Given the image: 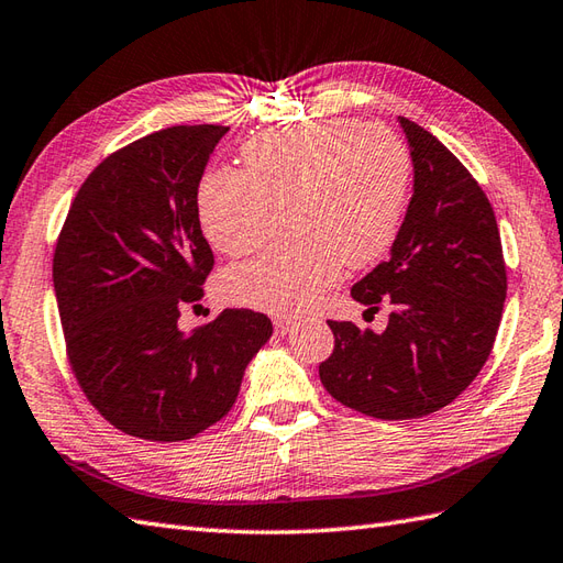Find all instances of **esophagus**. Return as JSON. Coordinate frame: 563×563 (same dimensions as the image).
<instances>
[{
	"label": "esophagus",
	"instance_id": "1",
	"mask_svg": "<svg viewBox=\"0 0 563 563\" xmlns=\"http://www.w3.org/2000/svg\"><path fill=\"white\" fill-rule=\"evenodd\" d=\"M276 333H280V335H287L290 331H295V325H297V321L292 319V317H276Z\"/></svg>",
	"mask_w": 563,
	"mask_h": 563
}]
</instances>
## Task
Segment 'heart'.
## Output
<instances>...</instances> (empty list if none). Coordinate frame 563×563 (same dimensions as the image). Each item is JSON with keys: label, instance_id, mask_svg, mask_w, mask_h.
Segmentation results:
<instances>
[{"label": "heart", "instance_id": "obj_1", "mask_svg": "<svg viewBox=\"0 0 563 563\" xmlns=\"http://www.w3.org/2000/svg\"><path fill=\"white\" fill-rule=\"evenodd\" d=\"M244 173H208L196 194L199 222L218 252L242 256L283 220L292 232L232 268L222 292L238 305L295 313L341 276L396 242L410 187V153L382 124L325 120L271 129L242 146Z\"/></svg>", "mask_w": 563, "mask_h": 563}]
</instances>
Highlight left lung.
Here are the masks:
<instances>
[{"instance_id":"left-lung-1","label":"left lung","mask_w":563,"mask_h":563,"mask_svg":"<svg viewBox=\"0 0 563 563\" xmlns=\"http://www.w3.org/2000/svg\"><path fill=\"white\" fill-rule=\"evenodd\" d=\"M412 199L390 256L352 299L394 309L384 333L329 321L335 347L323 388L376 420H415L446 408L475 382L492 352L506 299V266L492 203L465 165L405 117Z\"/></svg>"}]
</instances>
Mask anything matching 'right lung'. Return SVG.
<instances>
[{"label":"right lung","instance_id":"right-lung-1","mask_svg":"<svg viewBox=\"0 0 563 563\" xmlns=\"http://www.w3.org/2000/svg\"><path fill=\"white\" fill-rule=\"evenodd\" d=\"M228 126H169L104 158L78 189L52 280L69 364L93 408L124 434L185 441L238 400L273 323L225 309L191 333L179 309L213 268L196 194Z\"/></svg>","mask_w":563,"mask_h":563}]
</instances>
